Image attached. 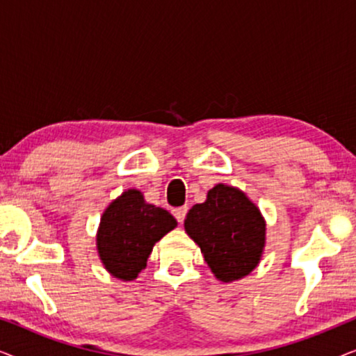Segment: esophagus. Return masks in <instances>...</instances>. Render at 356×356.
<instances>
[{"mask_svg":"<svg viewBox=\"0 0 356 356\" xmlns=\"http://www.w3.org/2000/svg\"><path fill=\"white\" fill-rule=\"evenodd\" d=\"M186 213H188V207L186 206L173 209V216H175V218H177L179 223L184 222V218H186Z\"/></svg>","mask_w":356,"mask_h":356,"instance_id":"esophagus-1","label":"esophagus"}]
</instances>
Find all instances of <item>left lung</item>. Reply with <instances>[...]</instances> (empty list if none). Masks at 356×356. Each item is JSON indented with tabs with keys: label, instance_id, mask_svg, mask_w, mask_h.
Instances as JSON below:
<instances>
[{
	"label": "left lung",
	"instance_id": "8db88e82",
	"mask_svg": "<svg viewBox=\"0 0 356 356\" xmlns=\"http://www.w3.org/2000/svg\"><path fill=\"white\" fill-rule=\"evenodd\" d=\"M184 230L222 282L243 279L254 270L266 246L259 209L240 189L222 183L207 193L206 202L191 207Z\"/></svg>",
	"mask_w": 356,
	"mask_h": 356
}]
</instances>
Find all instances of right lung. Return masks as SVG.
Masks as SVG:
<instances>
[{"mask_svg": "<svg viewBox=\"0 0 356 356\" xmlns=\"http://www.w3.org/2000/svg\"><path fill=\"white\" fill-rule=\"evenodd\" d=\"M177 227L168 211L128 189L105 209L97 233V250L105 269L120 280H134L147 266L152 248Z\"/></svg>", "mask_w": 356, "mask_h": 356, "instance_id": "1", "label": "right lung"}]
</instances>
